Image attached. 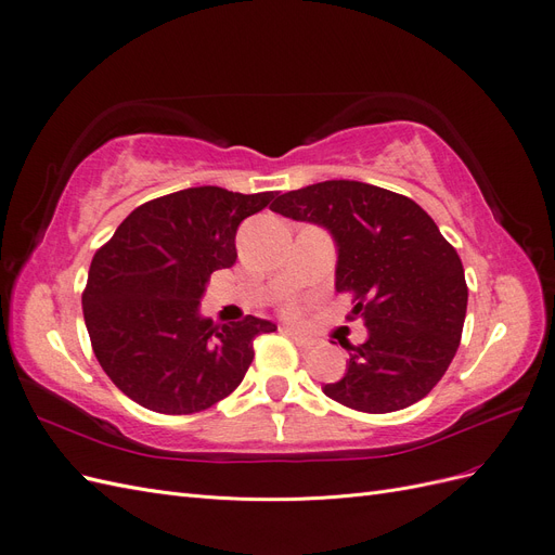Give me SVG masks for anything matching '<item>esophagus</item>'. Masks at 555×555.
<instances>
[{"label":"esophagus","instance_id":"34e87169","mask_svg":"<svg viewBox=\"0 0 555 555\" xmlns=\"http://www.w3.org/2000/svg\"><path fill=\"white\" fill-rule=\"evenodd\" d=\"M289 338H292L300 349H310V347H312V340H310V338H306V335L296 333V331H289Z\"/></svg>","mask_w":555,"mask_h":555}]
</instances>
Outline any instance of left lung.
I'll list each match as a JSON object with an SVG mask.
<instances>
[{
    "label": "left lung",
    "mask_w": 555,
    "mask_h": 555,
    "mask_svg": "<svg viewBox=\"0 0 555 555\" xmlns=\"http://www.w3.org/2000/svg\"><path fill=\"white\" fill-rule=\"evenodd\" d=\"M271 210L331 233L335 292H351L367 338L349 347L347 373L324 393L384 414L430 393L456 354L467 284L433 217L412 198L357 180H326L280 194Z\"/></svg>",
    "instance_id": "left-lung-1"
}]
</instances>
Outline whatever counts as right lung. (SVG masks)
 Wrapping results in <instances>:
<instances>
[{
    "label": "right lung",
    "mask_w": 555,
    "mask_h": 555,
    "mask_svg": "<svg viewBox=\"0 0 555 555\" xmlns=\"http://www.w3.org/2000/svg\"><path fill=\"white\" fill-rule=\"evenodd\" d=\"M275 192L190 188L147 201L96 251L82 314L111 382L162 414L208 410L243 382L255 338L278 326L247 314L215 326L198 310L210 275L236 263V231Z\"/></svg>",
    "instance_id": "1"
}]
</instances>
